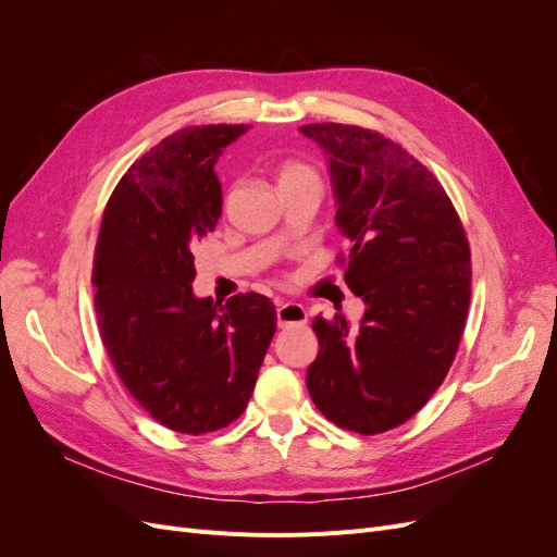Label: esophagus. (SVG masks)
<instances>
[{"mask_svg":"<svg viewBox=\"0 0 557 557\" xmlns=\"http://www.w3.org/2000/svg\"><path fill=\"white\" fill-rule=\"evenodd\" d=\"M276 318L281 327H290V325H305L309 315H307V309L297 305V301H278Z\"/></svg>","mask_w":557,"mask_h":557,"instance_id":"1","label":"esophagus"}]
</instances>
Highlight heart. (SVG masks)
<instances>
[{
  "label": "heart",
  "instance_id": "heart-1",
  "mask_svg": "<svg viewBox=\"0 0 557 557\" xmlns=\"http://www.w3.org/2000/svg\"><path fill=\"white\" fill-rule=\"evenodd\" d=\"M297 181H318V174L311 170L309 164H301V162H295V160L283 162L278 166V188H281V185H290V183H297Z\"/></svg>",
  "mask_w": 557,
  "mask_h": 557
}]
</instances>
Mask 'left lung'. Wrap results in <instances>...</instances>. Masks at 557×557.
<instances>
[{
	"label": "left lung",
	"mask_w": 557,
	"mask_h": 557,
	"mask_svg": "<svg viewBox=\"0 0 557 557\" xmlns=\"http://www.w3.org/2000/svg\"><path fill=\"white\" fill-rule=\"evenodd\" d=\"M325 148L336 225L350 242L348 288L367 311L315 315L318 358L307 387L318 411L358 434H381L425 407L448 374L467 323L471 252L444 185L409 150L374 129L299 127Z\"/></svg>",
	"instance_id": "1"
}]
</instances>
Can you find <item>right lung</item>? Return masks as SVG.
<instances>
[{
    "mask_svg": "<svg viewBox=\"0 0 557 557\" xmlns=\"http://www.w3.org/2000/svg\"><path fill=\"white\" fill-rule=\"evenodd\" d=\"M246 129L195 125L162 139L117 181L99 225V336L127 393L181 434L215 432L244 413L276 332L264 295L225 305L193 295V250L223 211L213 164Z\"/></svg>",
    "mask_w": 557,
    "mask_h": 557,
    "instance_id": "1",
    "label": "right lung"
}]
</instances>
